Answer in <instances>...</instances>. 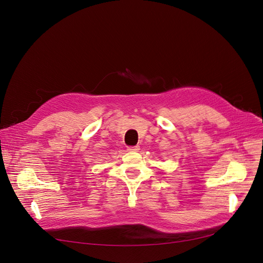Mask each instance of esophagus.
I'll list each match as a JSON object with an SVG mask.
<instances>
[{
  "instance_id": "34e87169",
  "label": "esophagus",
  "mask_w": 263,
  "mask_h": 263,
  "mask_svg": "<svg viewBox=\"0 0 263 263\" xmlns=\"http://www.w3.org/2000/svg\"><path fill=\"white\" fill-rule=\"evenodd\" d=\"M128 151H129V152H138V151H140V146H139V145L129 146V147H128Z\"/></svg>"
}]
</instances>
